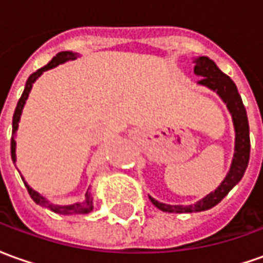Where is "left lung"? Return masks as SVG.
<instances>
[{
  "label": "left lung",
  "mask_w": 263,
  "mask_h": 263,
  "mask_svg": "<svg viewBox=\"0 0 263 263\" xmlns=\"http://www.w3.org/2000/svg\"><path fill=\"white\" fill-rule=\"evenodd\" d=\"M193 63L194 73L201 77L197 81L198 84L209 87L210 90L217 92L221 100L227 104V108L231 114L234 129H235L234 158H232L230 172L227 173L226 179L221 182L220 186L197 203L190 204V205H171V204L159 203L158 200L149 196L152 204L166 213H197V211H204L217 205L230 193V190L242 179L249 162L251 141H249L248 117H247V109L243 107L235 83L228 76L224 74L214 62L209 59L207 56H200L197 59H194Z\"/></svg>",
  "instance_id": "8db88e82"
}]
</instances>
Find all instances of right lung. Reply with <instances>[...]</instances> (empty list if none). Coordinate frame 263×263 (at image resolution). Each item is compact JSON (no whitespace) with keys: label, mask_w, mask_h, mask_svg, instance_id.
<instances>
[{"label":"right lung","mask_w":263,"mask_h":263,"mask_svg":"<svg viewBox=\"0 0 263 263\" xmlns=\"http://www.w3.org/2000/svg\"><path fill=\"white\" fill-rule=\"evenodd\" d=\"M77 53H73V52H60L54 56L53 59L49 62L48 65L43 66L39 70H36L35 73H32L29 77H28V80H26L25 88H24V92H22V96H21L20 101L16 104V108H15L14 117H12V138H11V158H12V162L15 163V160H16V155H15V148H16V142H15V132L18 129V124H20L21 120V114H22V109H24V105H25L26 100H28V96H29V92L32 90V86H33V83L36 81V79L39 76H42L43 71H46L49 69H53L58 65H62V63H65V62H69V60H74L77 59ZM22 177V176H21ZM22 180H24V177H22ZM25 183L26 189H28V192H29V196L32 197V200L35 201L39 205H42V207H46L50 211H53L56 214H63V215H74V214H88L90 211H92L94 209V205H92V197L91 193H90V190H87L86 193V198H84V201H81V203H76V204H70V205H59V204H53V203H49L46 198L41 196V194L35 192L33 189H31L28 186V183L24 180Z\"/></svg>","instance_id":"obj_1"}]
</instances>
